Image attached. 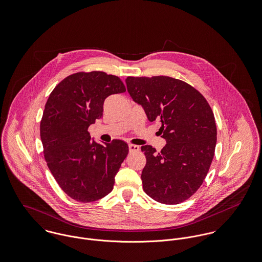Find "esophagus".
<instances>
[{
	"mask_svg": "<svg viewBox=\"0 0 262 262\" xmlns=\"http://www.w3.org/2000/svg\"><path fill=\"white\" fill-rule=\"evenodd\" d=\"M140 150L138 145H134V144H129V152H138Z\"/></svg>",
	"mask_w": 262,
	"mask_h": 262,
	"instance_id": "34e87169",
	"label": "esophagus"
}]
</instances>
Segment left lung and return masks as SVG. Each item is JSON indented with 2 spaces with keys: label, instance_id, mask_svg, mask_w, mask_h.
Returning a JSON list of instances; mask_svg holds the SVG:
<instances>
[{
  "label": "left lung",
  "instance_id": "8db88e82",
  "mask_svg": "<svg viewBox=\"0 0 262 262\" xmlns=\"http://www.w3.org/2000/svg\"><path fill=\"white\" fill-rule=\"evenodd\" d=\"M126 84L150 122L161 124L159 131L166 140L160 152L151 145L141 147L146 157L141 173L143 189L158 203H183L202 186L215 154L213 111L198 90L178 78L128 76Z\"/></svg>",
  "mask_w": 262,
  "mask_h": 262
}]
</instances>
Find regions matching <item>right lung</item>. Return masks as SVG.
<instances>
[{"instance_id": "obj_1", "label": "right lung", "mask_w": 262, "mask_h": 262, "mask_svg": "<svg viewBox=\"0 0 262 262\" xmlns=\"http://www.w3.org/2000/svg\"><path fill=\"white\" fill-rule=\"evenodd\" d=\"M124 92L116 75L79 72L62 79L45 104L40 122L44 158L58 186L77 202H95L111 192L129 152L125 141L103 145L91 140L88 131L102 118L106 98Z\"/></svg>"}]
</instances>
